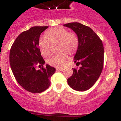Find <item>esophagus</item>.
<instances>
[{
  "mask_svg": "<svg viewBox=\"0 0 121 121\" xmlns=\"http://www.w3.org/2000/svg\"><path fill=\"white\" fill-rule=\"evenodd\" d=\"M64 70V68H63V67L58 68V69H57V71H63Z\"/></svg>",
  "mask_w": 121,
  "mask_h": 121,
  "instance_id": "obj_1",
  "label": "esophagus"
}]
</instances>
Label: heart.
<instances>
[{
    "mask_svg": "<svg viewBox=\"0 0 121 121\" xmlns=\"http://www.w3.org/2000/svg\"><path fill=\"white\" fill-rule=\"evenodd\" d=\"M51 43H58L57 50L60 52L49 57L47 62L51 66L59 67L64 65L68 58V54L73 55L77 51L78 39L76 34L69 32L64 27L49 29L46 32V37L41 36L38 41L41 53L44 57L50 55Z\"/></svg>",
    "mask_w": 121,
    "mask_h": 121,
    "instance_id": "1",
    "label": "heart"
}]
</instances>
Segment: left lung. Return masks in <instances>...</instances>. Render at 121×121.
Returning <instances> with one entry per match:
<instances>
[{
    "label": "left lung",
    "instance_id": "obj_1",
    "mask_svg": "<svg viewBox=\"0 0 121 121\" xmlns=\"http://www.w3.org/2000/svg\"><path fill=\"white\" fill-rule=\"evenodd\" d=\"M64 26L72 29L78 37V46L74 61L81 65L78 70L73 69V74L67 79L68 84L77 91H86L94 85L102 71V41L91 28L82 23L72 22Z\"/></svg>",
    "mask_w": 121,
    "mask_h": 121
}]
</instances>
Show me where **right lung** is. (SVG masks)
I'll list each match as a JSON object with an SVG mask.
<instances>
[{"label": "right lung", "mask_w": 121, "mask_h": 121, "mask_svg": "<svg viewBox=\"0 0 121 121\" xmlns=\"http://www.w3.org/2000/svg\"><path fill=\"white\" fill-rule=\"evenodd\" d=\"M48 26H34L22 32L12 45L9 54L10 68L17 83L24 89L34 93H41L51 84L50 79L56 71L46 64L38 47L39 37ZM38 65L41 70H36ZM43 67H41V66Z\"/></svg>", "instance_id": "obj_1"}]
</instances>
